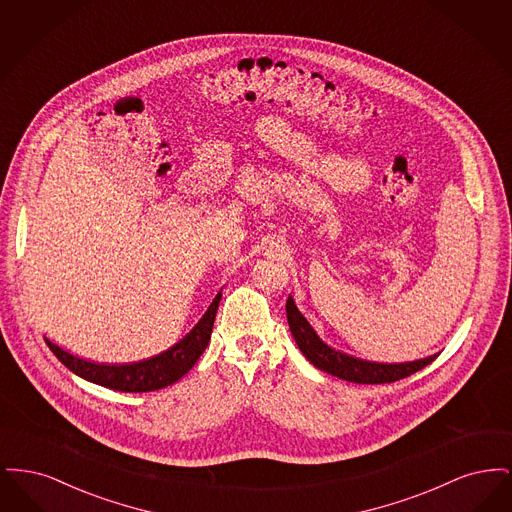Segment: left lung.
<instances>
[{
  "label": "left lung",
  "mask_w": 512,
  "mask_h": 512,
  "mask_svg": "<svg viewBox=\"0 0 512 512\" xmlns=\"http://www.w3.org/2000/svg\"><path fill=\"white\" fill-rule=\"evenodd\" d=\"M286 315H288V324L292 330L293 340L301 353L313 363V365L338 376L341 380L355 382V384H391L401 378H407L414 374L416 370L430 365L438 355L413 361V363H401V365H380V363H368L361 359H353L349 355H343L340 351H334L315 334L311 324L305 320V317L297 311L292 297H288L286 303Z\"/></svg>",
  "instance_id": "1"
}]
</instances>
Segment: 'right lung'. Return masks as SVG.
<instances>
[{
	"instance_id": "obj_1",
	"label": "right lung",
	"mask_w": 512,
	"mask_h": 512,
	"mask_svg": "<svg viewBox=\"0 0 512 512\" xmlns=\"http://www.w3.org/2000/svg\"><path fill=\"white\" fill-rule=\"evenodd\" d=\"M220 297L222 293L215 297L207 313L195 324L194 330L184 340L178 341L169 351L142 363L121 366L96 365V363H88L84 359L73 357L71 353L63 351L59 345L49 340H46V343L63 365L88 382L105 386L109 390L130 391V393L161 390L180 380L205 351L207 343L211 340Z\"/></svg>"
}]
</instances>
